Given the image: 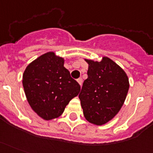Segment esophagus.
<instances>
[{"label": "esophagus", "instance_id": "obj_1", "mask_svg": "<svg viewBox=\"0 0 153 153\" xmlns=\"http://www.w3.org/2000/svg\"><path fill=\"white\" fill-rule=\"evenodd\" d=\"M77 82H79V84L81 86V85H82V79H81V78H79V79H77Z\"/></svg>", "mask_w": 153, "mask_h": 153}]
</instances>
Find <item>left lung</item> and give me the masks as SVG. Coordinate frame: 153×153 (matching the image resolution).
Wrapping results in <instances>:
<instances>
[{
	"mask_svg": "<svg viewBox=\"0 0 153 153\" xmlns=\"http://www.w3.org/2000/svg\"><path fill=\"white\" fill-rule=\"evenodd\" d=\"M88 79L79 98L86 120L101 126L111 121L120 111L128 93L129 79L116 62L102 56L101 61L85 59Z\"/></svg>",
	"mask_w": 153,
	"mask_h": 153,
	"instance_id": "left-lung-1",
	"label": "left lung"
}]
</instances>
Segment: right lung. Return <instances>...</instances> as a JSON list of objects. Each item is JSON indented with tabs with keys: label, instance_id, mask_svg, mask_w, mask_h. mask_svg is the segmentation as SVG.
Masks as SVG:
<instances>
[{
	"label": "right lung",
	"instance_id": "obj_1",
	"mask_svg": "<svg viewBox=\"0 0 153 153\" xmlns=\"http://www.w3.org/2000/svg\"><path fill=\"white\" fill-rule=\"evenodd\" d=\"M65 59L48 52L31 62L22 74V86L30 105L46 121L60 117L80 91V86L64 67Z\"/></svg>",
	"mask_w": 153,
	"mask_h": 153
}]
</instances>
